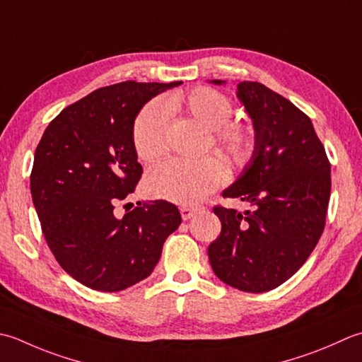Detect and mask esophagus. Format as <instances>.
I'll list each match as a JSON object with an SVG mask.
<instances>
[{
    "mask_svg": "<svg viewBox=\"0 0 362 362\" xmlns=\"http://www.w3.org/2000/svg\"><path fill=\"white\" fill-rule=\"evenodd\" d=\"M201 210H204V207H199V205H183V207H180V214H182V218L187 221V219L193 218L197 211Z\"/></svg>",
    "mask_w": 362,
    "mask_h": 362,
    "instance_id": "esophagus-1",
    "label": "esophagus"
}]
</instances>
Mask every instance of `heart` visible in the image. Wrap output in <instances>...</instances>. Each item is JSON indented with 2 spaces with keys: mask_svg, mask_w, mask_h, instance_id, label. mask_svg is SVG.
<instances>
[{
  "mask_svg": "<svg viewBox=\"0 0 362 362\" xmlns=\"http://www.w3.org/2000/svg\"><path fill=\"white\" fill-rule=\"evenodd\" d=\"M185 112L204 129L216 130V143L233 160H243L251 146V130L242 122L228 120L232 103L223 92L196 88L175 92L163 106L147 103L133 124V146L139 160L152 163L166 152L168 112ZM226 171L214 158L199 161L171 160L153 168L146 179L147 193L157 199L180 205L199 202L224 180Z\"/></svg>",
  "mask_w": 362,
  "mask_h": 362,
  "instance_id": "obj_1",
  "label": "heart"
}]
</instances>
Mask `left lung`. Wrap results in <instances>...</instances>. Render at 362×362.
<instances>
[{
  "label": "left lung",
  "mask_w": 362,
  "mask_h": 362,
  "mask_svg": "<svg viewBox=\"0 0 362 362\" xmlns=\"http://www.w3.org/2000/svg\"><path fill=\"white\" fill-rule=\"evenodd\" d=\"M237 98L251 117L254 151L223 196L251 210L214 209L221 233L209 259L224 284L262 293L292 278L320 240L331 165L310 119L287 98L257 81L240 83Z\"/></svg>",
  "instance_id": "8db88e82"
}]
</instances>
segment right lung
Listing matches in <instances>:
<instances>
[{"mask_svg": "<svg viewBox=\"0 0 362 362\" xmlns=\"http://www.w3.org/2000/svg\"><path fill=\"white\" fill-rule=\"evenodd\" d=\"M174 83L124 81L67 106L35 148L31 196L49 250L74 279L100 292H119L146 279L163 243L182 223L168 201L112 210L143 174L133 124L143 106Z\"/></svg>", "mask_w": 362, "mask_h": 362, "instance_id": "obj_1", "label": "right lung"}]
</instances>
